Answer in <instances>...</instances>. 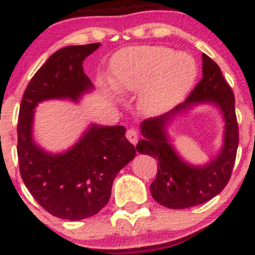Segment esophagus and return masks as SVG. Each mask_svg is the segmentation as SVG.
<instances>
[{
	"instance_id": "esophagus-1",
	"label": "esophagus",
	"mask_w": 255,
	"mask_h": 255,
	"mask_svg": "<svg viewBox=\"0 0 255 255\" xmlns=\"http://www.w3.org/2000/svg\"><path fill=\"white\" fill-rule=\"evenodd\" d=\"M126 137H127V139L129 140L130 143L132 144H137V142H138V132L135 129H132V128H130V129H128L127 130V133H126Z\"/></svg>"
}]
</instances>
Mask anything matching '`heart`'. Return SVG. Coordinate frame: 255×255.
Instances as JSON below:
<instances>
[{"instance_id":"obj_1","label":"heart","mask_w":255,"mask_h":255,"mask_svg":"<svg viewBox=\"0 0 255 255\" xmlns=\"http://www.w3.org/2000/svg\"><path fill=\"white\" fill-rule=\"evenodd\" d=\"M111 85L120 95L140 92L146 115L158 116L176 106L197 76L196 60L184 51L144 45L121 51L111 64Z\"/></svg>"}]
</instances>
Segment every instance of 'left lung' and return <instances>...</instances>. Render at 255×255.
Returning <instances> with one entry per match:
<instances>
[{"instance_id": "1", "label": "left lung", "mask_w": 255, "mask_h": 255, "mask_svg": "<svg viewBox=\"0 0 255 255\" xmlns=\"http://www.w3.org/2000/svg\"><path fill=\"white\" fill-rule=\"evenodd\" d=\"M202 104L219 110L224 123L223 144L206 163L192 164L172 144L170 128L179 117ZM143 139L137 144L140 154L158 159V174L150 185V194L158 204L169 208H187L217 196L230 180L238 148V125L235 95L220 66L202 54V79L184 104L139 126Z\"/></svg>"}]
</instances>
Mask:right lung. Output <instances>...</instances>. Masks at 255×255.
<instances>
[{
  "instance_id": "right-lung-1",
  "label": "right lung",
  "mask_w": 255,
  "mask_h": 255,
  "mask_svg": "<svg viewBox=\"0 0 255 255\" xmlns=\"http://www.w3.org/2000/svg\"><path fill=\"white\" fill-rule=\"evenodd\" d=\"M100 43L71 45L55 51L35 73L20 102L18 161L23 182L35 201L61 220L80 221L102 210L111 197L113 180L135 156L123 126L90 123L65 150L49 151L34 138L38 105L50 100L79 104L94 85L84 60Z\"/></svg>"
}]
</instances>
